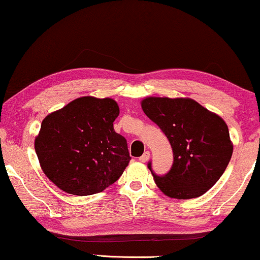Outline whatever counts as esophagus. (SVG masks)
<instances>
[{
  "instance_id": "34e87169",
  "label": "esophagus",
  "mask_w": 260,
  "mask_h": 260,
  "mask_svg": "<svg viewBox=\"0 0 260 260\" xmlns=\"http://www.w3.org/2000/svg\"><path fill=\"white\" fill-rule=\"evenodd\" d=\"M149 158H150V152L145 151L141 157H139V160H141L142 163H146V161L149 160Z\"/></svg>"
}]
</instances>
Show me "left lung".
I'll return each mask as SVG.
<instances>
[{
  "label": "left lung",
  "mask_w": 260,
  "mask_h": 260,
  "mask_svg": "<svg viewBox=\"0 0 260 260\" xmlns=\"http://www.w3.org/2000/svg\"><path fill=\"white\" fill-rule=\"evenodd\" d=\"M144 114L165 134L174 151V164L165 176L149 169L156 185L168 197L190 199L204 194L224 174L233 144L220 116L191 99L146 97Z\"/></svg>",
  "instance_id": "left-lung-1"
}]
</instances>
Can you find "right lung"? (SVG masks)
Listing matches in <instances>:
<instances>
[{"label": "right lung", "instance_id": "obj_1", "mask_svg": "<svg viewBox=\"0 0 260 260\" xmlns=\"http://www.w3.org/2000/svg\"><path fill=\"white\" fill-rule=\"evenodd\" d=\"M119 108L112 99L84 96L49 114L35 138L41 169L67 193L102 192L125 170L126 139L114 130Z\"/></svg>", "mask_w": 260, "mask_h": 260}]
</instances>
